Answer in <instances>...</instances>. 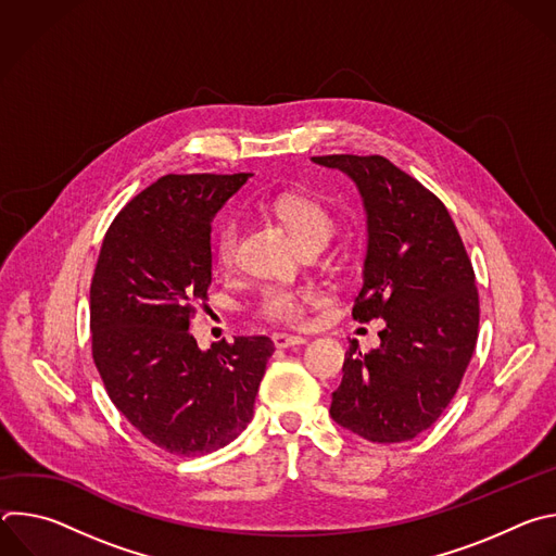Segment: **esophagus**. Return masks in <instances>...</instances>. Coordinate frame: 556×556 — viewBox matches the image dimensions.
I'll return each mask as SVG.
<instances>
[{"mask_svg":"<svg viewBox=\"0 0 556 556\" xmlns=\"http://www.w3.org/2000/svg\"><path fill=\"white\" fill-rule=\"evenodd\" d=\"M273 343H275L277 350H286V348H294V345H305L307 339L305 337H294V334L277 332V334H273Z\"/></svg>","mask_w":556,"mask_h":556,"instance_id":"obj_1","label":"esophagus"}]
</instances>
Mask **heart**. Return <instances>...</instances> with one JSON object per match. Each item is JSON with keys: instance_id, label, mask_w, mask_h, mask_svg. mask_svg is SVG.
Masks as SVG:
<instances>
[{"instance_id": "b5f03b06", "label": "heart", "mask_w": 556, "mask_h": 556, "mask_svg": "<svg viewBox=\"0 0 556 556\" xmlns=\"http://www.w3.org/2000/svg\"><path fill=\"white\" fill-rule=\"evenodd\" d=\"M266 208L292 232L299 247H324L334 232V217L330 208L314 195L301 191H281L266 200ZM237 235L240 226L232 215L222 217L213 230L211 251L213 262L219 268H228L235 262ZM319 301V294L312 288L294 286H270L257 301V314L266 321L281 326H301L305 321L307 307Z\"/></svg>"}]
</instances>
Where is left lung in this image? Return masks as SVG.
I'll return each instance as SVG.
<instances>
[{"mask_svg": "<svg viewBox=\"0 0 556 556\" xmlns=\"http://www.w3.org/2000/svg\"><path fill=\"white\" fill-rule=\"evenodd\" d=\"M348 174L367 213L363 288L352 316L384 319L380 348L352 343L330 416L352 433L405 442L453 401L478 343L480 296L446 206L382 155H314Z\"/></svg>", "mask_w": 556, "mask_h": 556, "instance_id": "left-lung-1", "label": "left lung"}]
</instances>
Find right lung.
I'll use <instances>...</instances> for the list:
<instances>
[{"instance_id":"obj_1","label":"right lung","mask_w":556,"mask_h":556,"mask_svg":"<svg viewBox=\"0 0 556 556\" xmlns=\"http://www.w3.org/2000/svg\"><path fill=\"white\" fill-rule=\"evenodd\" d=\"M249 176L155 180L108 228L92 277V356L110 401L172 455H204L240 435L275 352L268 337L202 352L189 332L211 286V222Z\"/></svg>"}]
</instances>
